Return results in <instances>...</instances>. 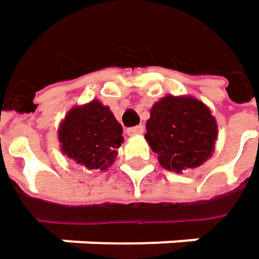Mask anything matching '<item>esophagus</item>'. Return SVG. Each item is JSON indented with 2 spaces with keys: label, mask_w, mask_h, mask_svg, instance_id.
<instances>
[{
  "label": "esophagus",
  "mask_w": 259,
  "mask_h": 259,
  "mask_svg": "<svg viewBox=\"0 0 259 259\" xmlns=\"http://www.w3.org/2000/svg\"><path fill=\"white\" fill-rule=\"evenodd\" d=\"M144 133V126L143 125H137V126H131V128H126V134L128 136H139Z\"/></svg>",
  "instance_id": "esophagus-1"
}]
</instances>
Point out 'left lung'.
Wrapping results in <instances>:
<instances>
[{"label":"left lung","mask_w":259,"mask_h":259,"mask_svg":"<svg viewBox=\"0 0 259 259\" xmlns=\"http://www.w3.org/2000/svg\"><path fill=\"white\" fill-rule=\"evenodd\" d=\"M146 131L159 163L168 171L181 172L200 166L212 155L217 122L202 102L168 96L152 107Z\"/></svg>","instance_id":"1"}]
</instances>
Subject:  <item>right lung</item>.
<instances>
[{
	"label": "right lung",
	"mask_w": 259,
	"mask_h": 259,
	"mask_svg": "<svg viewBox=\"0 0 259 259\" xmlns=\"http://www.w3.org/2000/svg\"><path fill=\"white\" fill-rule=\"evenodd\" d=\"M62 152L88 169H107L118 155L122 126L97 100L72 109L59 130Z\"/></svg>",
	"instance_id": "1"
}]
</instances>
